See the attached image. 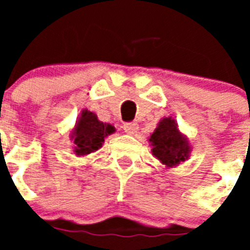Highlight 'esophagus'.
<instances>
[{
	"mask_svg": "<svg viewBox=\"0 0 250 250\" xmlns=\"http://www.w3.org/2000/svg\"><path fill=\"white\" fill-rule=\"evenodd\" d=\"M123 129H125V133H128V135H133L135 132H137V129H139V125H137V123H135V122L125 123V125H123Z\"/></svg>",
	"mask_w": 250,
	"mask_h": 250,
	"instance_id": "1",
	"label": "esophagus"
}]
</instances>
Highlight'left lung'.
I'll return each instance as SVG.
<instances>
[{
	"mask_svg": "<svg viewBox=\"0 0 250 250\" xmlns=\"http://www.w3.org/2000/svg\"><path fill=\"white\" fill-rule=\"evenodd\" d=\"M149 143L153 156L167 167L178 166L189 157L188 139L182 135L178 125L171 117L161 119L156 131L149 137Z\"/></svg>",
	"mask_w": 250,
	"mask_h": 250,
	"instance_id": "8db88e82",
	"label": "left lung"
}]
</instances>
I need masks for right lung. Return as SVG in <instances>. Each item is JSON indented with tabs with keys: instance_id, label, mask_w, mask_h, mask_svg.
<instances>
[{
	"instance_id": "right-lung-1",
	"label": "right lung",
	"mask_w": 250,
	"mask_h": 250,
	"mask_svg": "<svg viewBox=\"0 0 250 250\" xmlns=\"http://www.w3.org/2000/svg\"><path fill=\"white\" fill-rule=\"evenodd\" d=\"M115 131L111 125L102 123L92 111L83 110L72 129L71 139L74 140V152L76 156H86L101 148L105 137Z\"/></svg>"
}]
</instances>
